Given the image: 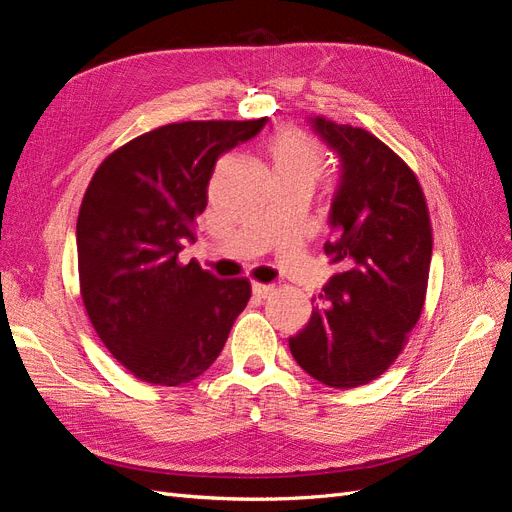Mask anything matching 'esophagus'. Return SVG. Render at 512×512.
<instances>
[{"label": "esophagus", "instance_id": "esophagus-1", "mask_svg": "<svg viewBox=\"0 0 512 512\" xmlns=\"http://www.w3.org/2000/svg\"><path fill=\"white\" fill-rule=\"evenodd\" d=\"M252 292H254V297H258V299H269L271 294L275 292V286L254 282V284H252Z\"/></svg>", "mask_w": 512, "mask_h": 512}]
</instances>
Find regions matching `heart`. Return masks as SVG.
Masks as SVG:
<instances>
[{
  "mask_svg": "<svg viewBox=\"0 0 512 512\" xmlns=\"http://www.w3.org/2000/svg\"><path fill=\"white\" fill-rule=\"evenodd\" d=\"M267 153L277 185H297L312 194L327 170L322 147L314 136L299 128H284L277 132L267 145Z\"/></svg>",
  "mask_w": 512,
  "mask_h": 512,
  "instance_id": "1",
  "label": "heart"
}]
</instances>
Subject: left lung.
I'll return each mask as SVG.
<instances>
[{"instance_id":"obj_1","label":"left lung","mask_w":512,"mask_h":512,"mask_svg":"<svg viewBox=\"0 0 512 512\" xmlns=\"http://www.w3.org/2000/svg\"><path fill=\"white\" fill-rule=\"evenodd\" d=\"M314 128L342 162L331 205L333 237L324 243L339 273L288 346L312 378L354 389L395 363L421 318L431 222L414 170L378 136L322 117Z\"/></svg>"}]
</instances>
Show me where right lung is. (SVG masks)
<instances>
[{
    "instance_id": "1",
    "label": "right lung",
    "mask_w": 512,
    "mask_h": 512,
    "mask_svg": "<svg viewBox=\"0 0 512 512\" xmlns=\"http://www.w3.org/2000/svg\"><path fill=\"white\" fill-rule=\"evenodd\" d=\"M265 123H168L115 149L91 177L76 222L81 297L102 344L134 378H198L250 301V280H218L177 256L183 239H196L215 162Z\"/></svg>"
}]
</instances>
